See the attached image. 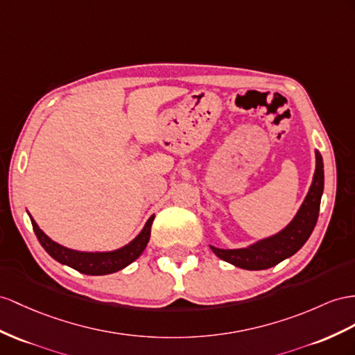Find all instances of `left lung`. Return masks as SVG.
Segmentation results:
<instances>
[{"instance_id": "1", "label": "left lung", "mask_w": 355, "mask_h": 355, "mask_svg": "<svg viewBox=\"0 0 355 355\" xmlns=\"http://www.w3.org/2000/svg\"><path fill=\"white\" fill-rule=\"evenodd\" d=\"M315 154L316 169L312 186L294 220L284 231L246 249H217L210 246L216 257L244 270H266L293 257L303 248L316 225L324 190V163L320 151H315Z\"/></svg>"}]
</instances>
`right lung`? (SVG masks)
<instances>
[{
	"label": "right lung",
	"instance_id": "right-lung-1",
	"mask_svg": "<svg viewBox=\"0 0 355 355\" xmlns=\"http://www.w3.org/2000/svg\"><path fill=\"white\" fill-rule=\"evenodd\" d=\"M30 219L33 223L35 237H37L43 249L46 250L53 259H57L58 262H61V264L75 268L79 272H84V275L102 276V275H111V272L121 270L129 264H132L135 259L139 258L144 249L147 248V243L150 240L154 216H151L147 220V223H145L144 230L141 231L138 237L127 244V246L114 252H97V253L78 252V250L67 249L64 246H60L58 243L52 241L48 235L39 228L33 217H30Z\"/></svg>",
	"mask_w": 355,
	"mask_h": 355
}]
</instances>
